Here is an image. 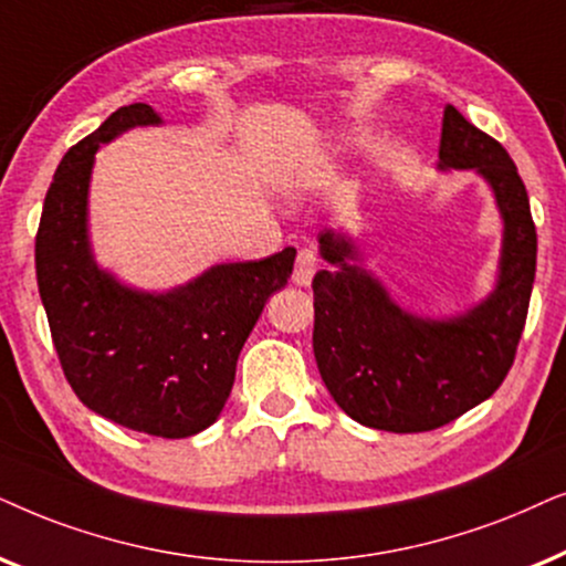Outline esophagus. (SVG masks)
Segmentation results:
<instances>
[{"label": "esophagus", "instance_id": "obj_1", "mask_svg": "<svg viewBox=\"0 0 566 566\" xmlns=\"http://www.w3.org/2000/svg\"><path fill=\"white\" fill-rule=\"evenodd\" d=\"M315 271H318V255L311 248H303V251L297 253V261H295V271H292V282L297 284V287H311Z\"/></svg>", "mask_w": 566, "mask_h": 566}]
</instances>
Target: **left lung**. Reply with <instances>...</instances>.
Listing matches in <instances>:
<instances>
[{"instance_id": "1", "label": "left lung", "mask_w": 566, "mask_h": 566, "mask_svg": "<svg viewBox=\"0 0 566 566\" xmlns=\"http://www.w3.org/2000/svg\"><path fill=\"white\" fill-rule=\"evenodd\" d=\"M437 170H473L494 196L502 248L494 290L455 315L429 318L396 303L344 230L318 235L328 263L313 279V352L334 401L359 424L427 432L502 386L523 334L536 276V224L515 163L446 105Z\"/></svg>"}]
</instances>
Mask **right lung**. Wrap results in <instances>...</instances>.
I'll return each mask as SVG.
<instances>
[{
    "label": "right lung",
    "mask_w": 566,
    "mask_h": 566,
    "mask_svg": "<svg viewBox=\"0 0 566 566\" xmlns=\"http://www.w3.org/2000/svg\"><path fill=\"white\" fill-rule=\"evenodd\" d=\"M139 126L163 118L147 103L124 105L62 157L35 235V276L80 401L134 432L178 440L222 413L238 354L266 300L287 284L297 251L214 263L165 292L132 287L103 269L90 243L95 153Z\"/></svg>",
    "instance_id": "1"
}]
</instances>
